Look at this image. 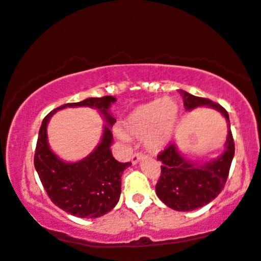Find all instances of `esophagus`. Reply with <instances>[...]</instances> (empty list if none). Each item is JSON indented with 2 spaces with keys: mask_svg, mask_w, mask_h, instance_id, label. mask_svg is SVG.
Wrapping results in <instances>:
<instances>
[{
  "mask_svg": "<svg viewBox=\"0 0 261 261\" xmlns=\"http://www.w3.org/2000/svg\"><path fill=\"white\" fill-rule=\"evenodd\" d=\"M143 154L142 152H136V154L133 155V158H131V162L134 163V165H136V163H138L141 161L142 159H143Z\"/></svg>",
  "mask_w": 261,
  "mask_h": 261,
  "instance_id": "esophagus-1",
  "label": "esophagus"
}]
</instances>
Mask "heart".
<instances>
[{
	"label": "heart",
	"instance_id": "1",
	"mask_svg": "<svg viewBox=\"0 0 261 261\" xmlns=\"http://www.w3.org/2000/svg\"><path fill=\"white\" fill-rule=\"evenodd\" d=\"M179 119V107L171 99H156L131 111L123 120V131L117 136L121 141L128 137L143 138L151 150H159L171 141Z\"/></svg>",
	"mask_w": 261,
	"mask_h": 261
}]
</instances>
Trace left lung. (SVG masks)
<instances>
[{
	"mask_svg": "<svg viewBox=\"0 0 261 261\" xmlns=\"http://www.w3.org/2000/svg\"><path fill=\"white\" fill-rule=\"evenodd\" d=\"M187 111L206 106L220 112L228 123V136L224 151L217 159L205 163L190 161L184 158L174 143L169 144L158 156L162 162L161 175L155 190L158 197L167 206L176 211H192L210 203L216 198L227 181L234 158L235 147L230 131L228 112L220 103L194 96L179 89Z\"/></svg>",
	"mask_w": 261,
	"mask_h": 261,
	"instance_id": "8db88e82",
	"label": "left lung"
}]
</instances>
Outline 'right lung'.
Here are the masks:
<instances>
[{"label":"right lung","mask_w":261,"mask_h":261,"mask_svg":"<svg viewBox=\"0 0 261 261\" xmlns=\"http://www.w3.org/2000/svg\"><path fill=\"white\" fill-rule=\"evenodd\" d=\"M116 101V98L107 95L65 103L51 111L41 123L34 154V167L52 203L74 216L100 217L110 213L119 201L121 175L131 163L118 162L111 151L113 142L111 127L116 119L110 113V107ZM81 106L98 109L108 125H104L102 141L94 151L80 162L67 163L49 149L47 124L57 110Z\"/></svg>","instance_id":"1"}]
</instances>
